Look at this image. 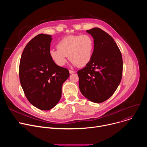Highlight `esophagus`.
Here are the masks:
<instances>
[{
  "instance_id": "obj_1",
  "label": "esophagus",
  "mask_w": 147,
  "mask_h": 147,
  "mask_svg": "<svg viewBox=\"0 0 147 147\" xmlns=\"http://www.w3.org/2000/svg\"><path fill=\"white\" fill-rule=\"evenodd\" d=\"M69 73H70V74H73V73H75V71H73V70H69Z\"/></svg>"
}]
</instances>
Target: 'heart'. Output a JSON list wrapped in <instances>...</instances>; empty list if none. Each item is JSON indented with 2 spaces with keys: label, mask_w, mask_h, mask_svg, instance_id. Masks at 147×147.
Listing matches in <instances>:
<instances>
[{
  "label": "heart",
  "mask_w": 147,
  "mask_h": 147,
  "mask_svg": "<svg viewBox=\"0 0 147 147\" xmlns=\"http://www.w3.org/2000/svg\"><path fill=\"white\" fill-rule=\"evenodd\" d=\"M94 47L93 39L88 35H69L59 42L57 49H51L49 51V56L59 66L65 65L69 56L74 66L82 67L90 61Z\"/></svg>",
  "instance_id": "obj_1"
}]
</instances>
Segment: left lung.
Returning a JSON list of instances; mask_svg holds the SVG:
<instances>
[{
    "label": "left lung",
    "instance_id": "1",
    "mask_svg": "<svg viewBox=\"0 0 147 147\" xmlns=\"http://www.w3.org/2000/svg\"><path fill=\"white\" fill-rule=\"evenodd\" d=\"M94 38V51L90 61L77 71L79 88L88 100L101 103L109 99L121 81V53L112 37L99 28L87 30Z\"/></svg>",
    "mask_w": 147,
    "mask_h": 147
}]
</instances>
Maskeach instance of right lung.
I'll use <instances>...</instances> for the list:
<instances>
[{
	"mask_svg": "<svg viewBox=\"0 0 147 147\" xmlns=\"http://www.w3.org/2000/svg\"><path fill=\"white\" fill-rule=\"evenodd\" d=\"M52 36L40 34L26 46L21 57L19 77L26 96L33 106L43 111L55 107L61 96L69 70L56 65L49 56Z\"/></svg>",
	"mask_w": 147,
	"mask_h": 147,
	"instance_id": "right-lung-1",
	"label": "right lung"
}]
</instances>
